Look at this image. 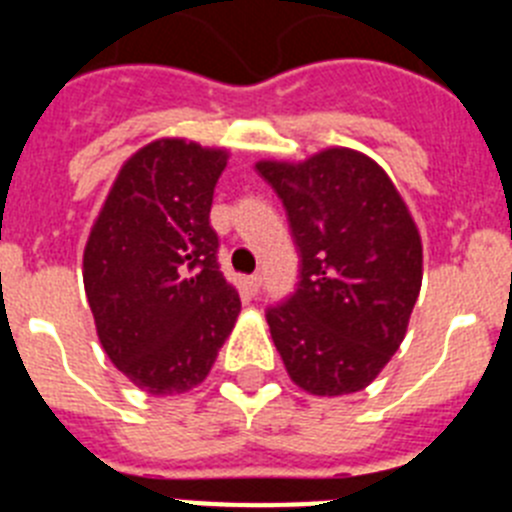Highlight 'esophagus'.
Wrapping results in <instances>:
<instances>
[{
  "mask_svg": "<svg viewBox=\"0 0 512 512\" xmlns=\"http://www.w3.org/2000/svg\"><path fill=\"white\" fill-rule=\"evenodd\" d=\"M246 289H248V292H251V295H259L261 274H251V277H246Z\"/></svg>",
  "mask_w": 512,
  "mask_h": 512,
  "instance_id": "34e87169",
  "label": "esophagus"
}]
</instances>
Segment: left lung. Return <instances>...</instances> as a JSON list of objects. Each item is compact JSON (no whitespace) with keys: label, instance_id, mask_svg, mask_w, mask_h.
I'll return each instance as SVG.
<instances>
[{"label":"left lung","instance_id":"1","mask_svg":"<svg viewBox=\"0 0 512 512\" xmlns=\"http://www.w3.org/2000/svg\"><path fill=\"white\" fill-rule=\"evenodd\" d=\"M287 210L300 282L266 307L292 382L312 395L364 390L400 348L423 279L408 207L372 158L328 148L305 164H256Z\"/></svg>","mask_w":512,"mask_h":512}]
</instances>
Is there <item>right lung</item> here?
I'll use <instances>...</instances> for the list:
<instances>
[{"mask_svg": "<svg viewBox=\"0 0 512 512\" xmlns=\"http://www.w3.org/2000/svg\"><path fill=\"white\" fill-rule=\"evenodd\" d=\"M225 151L156 140L122 166L84 251L99 341L148 395L207 377L241 312L210 225Z\"/></svg>", "mask_w": 512, "mask_h": 512, "instance_id": "obj_1", "label": "right lung"}]
</instances>
